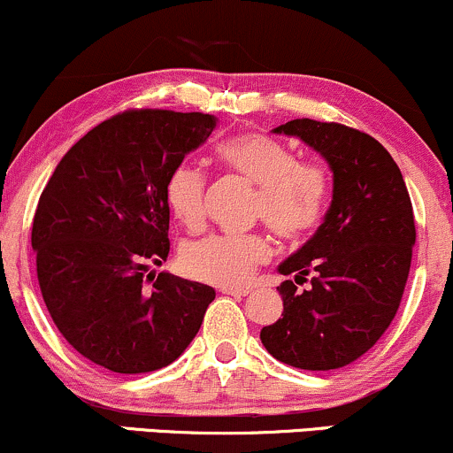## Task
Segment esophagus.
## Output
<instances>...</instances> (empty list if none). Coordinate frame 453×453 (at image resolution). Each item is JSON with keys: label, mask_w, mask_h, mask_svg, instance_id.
I'll use <instances>...</instances> for the list:
<instances>
[{"label": "esophagus", "mask_w": 453, "mask_h": 453, "mask_svg": "<svg viewBox=\"0 0 453 453\" xmlns=\"http://www.w3.org/2000/svg\"><path fill=\"white\" fill-rule=\"evenodd\" d=\"M221 295H230V296H247L250 295V290L247 288H221Z\"/></svg>", "instance_id": "obj_1"}]
</instances>
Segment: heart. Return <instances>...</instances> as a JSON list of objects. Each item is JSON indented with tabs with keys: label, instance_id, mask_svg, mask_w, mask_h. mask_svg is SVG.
Listing matches in <instances>:
<instances>
[{
	"label": "heart",
	"instance_id": "heart-1",
	"mask_svg": "<svg viewBox=\"0 0 453 453\" xmlns=\"http://www.w3.org/2000/svg\"><path fill=\"white\" fill-rule=\"evenodd\" d=\"M217 158L257 187L253 212L281 241L301 242L320 226L329 200L326 173L314 163L296 161L292 148L280 139L265 133L230 137L217 148ZM203 193L206 176L200 167L182 163L167 178V206L188 230L203 223ZM268 257L271 245L262 236L208 234L180 247L178 266L188 280L238 288Z\"/></svg>",
	"mask_w": 453,
	"mask_h": 453
}]
</instances>
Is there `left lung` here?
Segmentation results:
<instances>
[{
	"mask_svg": "<svg viewBox=\"0 0 453 453\" xmlns=\"http://www.w3.org/2000/svg\"><path fill=\"white\" fill-rule=\"evenodd\" d=\"M329 163L333 200L316 234L283 260V318L260 331L277 361L326 372L365 355L394 320L411 271L415 217L391 154L357 128L310 118L273 128ZM311 280L307 291L296 283Z\"/></svg>",
	"mask_w": 453,
	"mask_h": 453,
	"instance_id": "8db88e82",
	"label": "left lung"
}]
</instances>
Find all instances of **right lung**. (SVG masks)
<instances>
[{"label":"right lung","instance_id":"right-lung-1","mask_svg":"<svg viewBox=\"0 0 453 453\" xmlns=\"http://www.w3.org/2000/svg\"><path fill=\"white\" fill-rule=\"evenodd\" d=\"M217 118L131 109L64 154L32 226L44 305L79 355L118 374L170 365L200 331L215 290L154 273L170 253L165 185Z\"/></svg>","mask_w":453,"mask_h":453}]
</instances>
